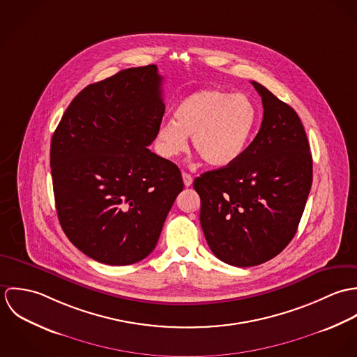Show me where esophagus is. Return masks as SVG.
Wrapping results in <instances>:
<instances>
[{
  "instance_id": "1",
  "label": "esophagus",
  "mask_w": 357,
  "mask_h": 357,
  "mask_svg": "<svg viewBox=\"0 0 357 357\" xmlns=\"http://www.w3.org/2000/svg\"><path fill=\"white\" fill-rule=\"evenodd\" d=\"M183 181H184V185H185V187H191V185H192V177H191V174L183 172Z\"/></svg>"
}]
</instances>
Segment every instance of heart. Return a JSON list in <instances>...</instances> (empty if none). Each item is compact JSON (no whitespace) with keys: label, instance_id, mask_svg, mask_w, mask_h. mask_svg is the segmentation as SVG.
I'll use <instances>...</instances> for the list:
<instances>
[{"label":"heart","instance_id":"obj_1","mask_svg":"<svg viewBox=\"0 0 357 357\" xmlns=\"http://www.w3.org/2000/svg\"><path fill=\"white\" fill-rule=\"evenodd\" d=\"M258 119L248 96L218 89L195 92L177 104L174 122H162L156 130V150L172 159L192 147L210 166H229L249 149Z\"/></svg>","mask_w":357,"mask_h":357}]
</instances>
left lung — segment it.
<instances>
[{"label":"left lung","mask_w":357,"mask_h":357,"mask_svg":"<svg viewBox=\"0 0 357 357\" xmlns=\"http://www.w3.org/2000/svg\"><path fill=\"white\" fill-rule=\"evenodd\" d=\"M264 115L255 140L235 163L197 177L201 225L213 255L255 266L294 238L312 185V155L297 112L261 84Z\"/></svg>","instance_id":"left-lung-1"}]
</instances>
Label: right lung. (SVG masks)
<instances>
[{
	"label": "right lung",
	"mask_w": 357,
	"mask_h": 357,
	"mask_svg": "<svg viewBox=\"0 0 357 357\" xmlns=\"http://www.w3.org/2000/svg\"><path fill=\"white\" fill-rule=\"evenodd\" d=\"M160 85L155 64L88 85L52 136L60 225L102 264L129 265L150 255L184 188L180 169L147 149L165 114Z\"/></svg>",
	"instance_id": "obj_1"
}]
</instances>
